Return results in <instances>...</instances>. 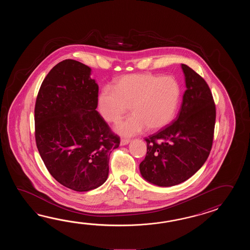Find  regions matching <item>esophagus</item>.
I'll list each match as a JSON object with an SVG mask.
<instances>
[{"instance_id": "esophagus-1", "label": "esophagus", "mask_w": 250, "mask_h": 250, "mask_svg": "<svg viewBox=\"0 0 250 250\" xmlns=\"http://www.w3.org/2000/svg\"><path fill=\"white\" fill-rule=\"evenodd\" d=\"M129 141H130L129 138H122V139H121V146L127 145V144L129 143Z\"/></svg>"}]
</instances>
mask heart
Masks as SVG:
<instances>
[{
  "label": "heart",
  "instance_id": "heart-1",
  "mask_svg": "<svg viewBox=\"0 0 250 250\" xmlns=\"http://www.w3.org/2000/svg\"><path fill=\"white\" fill-rule=\"evenodd\" d=\"M181 87L171 76L153 73L125 75L104 87L97 97V109L108 123H118L130 109L131 117L119 123L115 130L123 136L155 131L167 126L175 116Z\"/></svg>",
  "mask_w": 250,
  "mask_h": 250
}]
</instances>
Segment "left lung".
<instances>
[{
  "instance_id": "left-lung-1",
  "label": "left lung",
  "mask_w": 250,
  "mask_h": 250,
  "mask_svg": "<svg viewBox=\"0 0 250 250\" xmlns=\"http://www.w3.org/2000/svg\"><path fill=\"white\" fill-rule=\"evenodd\" d=\"M187 89L175 121L145 138L147 152L139 165L146 181L178 185L199 170L212 149L216 110L212 92L200 75L181 64Z\"/></svg>"
}]
</instances>
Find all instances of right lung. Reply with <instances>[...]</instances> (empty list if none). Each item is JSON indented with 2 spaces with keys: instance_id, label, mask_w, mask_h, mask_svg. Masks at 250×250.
I'll return each mask as SVG.
<instances>
[{
  "instance_id": "right-lung-1",
  "label": "right lung",
  "mask_w": 250,
  "mask_h": 250,
  "mask_svg": "<svg viewBox=\"0 0 250 250\" xmlns=\"http://www.w3.org/2000/svg\"><path fill=\"white\" fill-rule=\"evenodd\" d=\"M91 69L68 59L42 81L35 106L38 152L53 178L75 191H89L108 178L120 137L96 111L98 85Z\"/></svg>"
}]
</instances>
